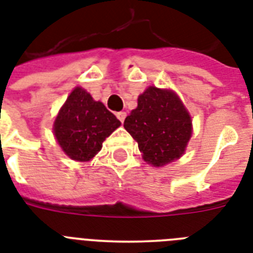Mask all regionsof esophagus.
<instances>
[{"mask_svg":"<svg viewBox=\"0 0 253 253\" xmlns=\"http://www.w3.org/2000/svg\"><path fill=\"white\" fill-rule=\"evenodd\" d=\"M117 118H118L121 122H123L125 118H126V113H125V111H118V113H117Z\"/></svg>","mask_w":253,"mask_h":253,"instance_id":"obj_1","label":"esophagus"}]
</instances>
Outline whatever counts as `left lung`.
Listing matches in <instances>:
<instances>
[{
    "label": "left lung",
    "instance_id": "obj_1",
    "mask_svg": "<svg viewBox=\"0 0 253 253\" xmlns=\"http://www.w3.org/2000/svg\"><path fill=\"white\" fill-rule=\"evenodd\" d=\"M123 126L138 142L148 164L163 167L184 154L192 136V121L181 99L172 90L147 87L138 107L127 115Z\"/></svg>",
    "mask_w": 253,
    "mask_h": 253
}]
</instances>
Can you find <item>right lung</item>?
Instances as JSON below:
<instances>
[{"label":"right lung","instance_id":"obj_1","mask_svg":"<svg viewBox=\"0 0 253 253\" xmlns=\"http://www.w3.org/2000/svg\"><path fill=\"white\" fill-rule=\"evenodd\" d=\"M121 126L102 102L94 101L83 87L69 94L53 123L57 142L69 158L87 162L102 148L103 140Z\"/></svg>","mask_w":253,"mask_h":253}]
</instances>
